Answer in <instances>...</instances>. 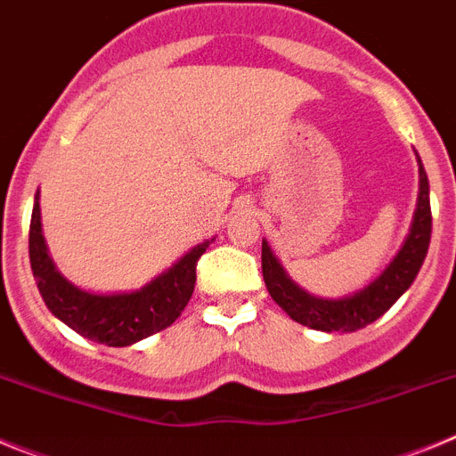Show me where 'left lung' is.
Listing matches in <instances>:
<instances>
[{"label": "left lung", "mask_w": 456, "mask_h": 456, "mask_svg": "<svg viewBox=\"0 0 456 456\" xmlns=\"http://www.w3.org/2000/svg\"><path fill=\"white\" fill-rule=\"evenodd\" d=\"M420 193H418V208L411 224V232L404 247L393 257V263L384 269V273L374 278L368 288L342 297V299H320L313 297L292 278L285 273L283 265L278 263L267 241H263V276L272 299L299 324L310 326L315 331H358L363 326L372 324L384 315L386 310L400 299L411 288L425 263L429 240H432V208H429V180L422 168L420 157Z\"/></svg>", "instance_id": "1"}]
</instances>
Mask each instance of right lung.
<instances>
[{"mask_svg": "<svg viewBox=\"0 0 456 456\" xmlns=\"http://www.w3.org/2000/svg\"><path fill=\"white\" fill-rule=\"evenodd\" d=\"M209 241L184 253L178 263L134 292L91 294L79 289L56 272L47 256L45 237L40 228V205L36 193L29 225V260L40 297L52 315L72 331L109 347H127L152 333L162 331L178 320L189 304L196 285V265Z\"/></svg>", "mask_w": 456, "mask_h": 456, "instance_id": "right-lung-1", "label": "right lung"}]
</instances>
